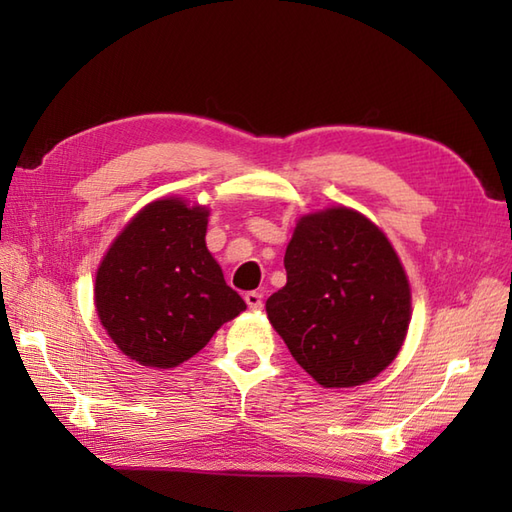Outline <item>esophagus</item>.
<instances>
[{
  "label": "esophagus",
  "instance_id": "1",
  "mask_svg": "<svg viewBox=\"0 0 512 512\" xmlns=\"http://www.w3.org/2000/svg\"><path fill=\"white\" fill-rule=\"evenodd\" d=\"M244 299H246L250 310H262V306H264V295H262V292H246Z\"/></svg>",
  "mask_w": 512,
  "mask_h": 512
}]
</instances>
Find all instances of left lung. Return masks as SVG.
I'll return each instance as SVG.
<instances>
[{
	"label": "left lung",
	"mask_w": 512,
	"mask_h": 512,
	"mask_svg": "<svg viewBox=\"0 0 512 512\" xmlns=\"http://www.w3.org/2000/svg\"><path fill=\"white\" fill-rule=\"evenodd\" d=\"M284 266L288 281L268 297V319L319 385H363L394 361L411 321V290L376 224L345 206L303 215Z\"/></svg>",
	"instance_id": "obj_1"
}]
</instances>
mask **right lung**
<instances>
[{"instance_id":"right-lung-1","label":"right lung","mask_w":512,"mask_h":512,"mask_svg":"<svg viewBox=\"0 0 512 512\" xmlns=\"http://www.w3.org/2000/svg\"><path fill=\"white\" fill-rule=\"evenodd\" d=\"M206 206L165 198L138 211L96 270L94 303L125 356L169 369L246 310L206 248Z\"/></svg>"}]
</instances>
